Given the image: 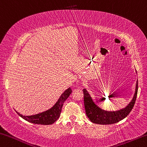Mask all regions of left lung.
Returning a JSON list of instances; mask_svg holds the SVG:
<instances>
[{"label": "left lung", "mask_w": 147, "mask_h": 147, "mask_svg": "<svg viewBox=\"0 0 147 147\" xmlns=\"http://www.w3.org/2000/svg\"><path fill=\"white\" fill-rule=\"evenodd\" d=\"M138 91V81H137L136 89L134 98L130 103L123 109L116 112H107L97 107L92 101L89 92L85 89L83 90L84 94V106L85 112L89 119L92 123L102 125L116 123L128 116L134 108L136 101Z\"/></svg>", "instance_id": "left-lung-1"}]
</instances>
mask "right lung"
<instances>
[{"label": "right lung", "mask_w": 147, "mask_h": 147, "mask_svg": "<svg viewBox=\"0 0 147 147\" xmlns=\"http://www.w3.org/2000/svg\"><path fill=\"white\" fill-rule=\"evenodd\" d=\"M71 92L72 90L71 88H68L64 92H63L53 108L40 114L33 115V116H23L18 112H16L20 117L29 122L35 124H41V125H51L55 123L60 117L63 104L70 95Z\"/></svg>", "instance_id": "1"}]
</instances>
